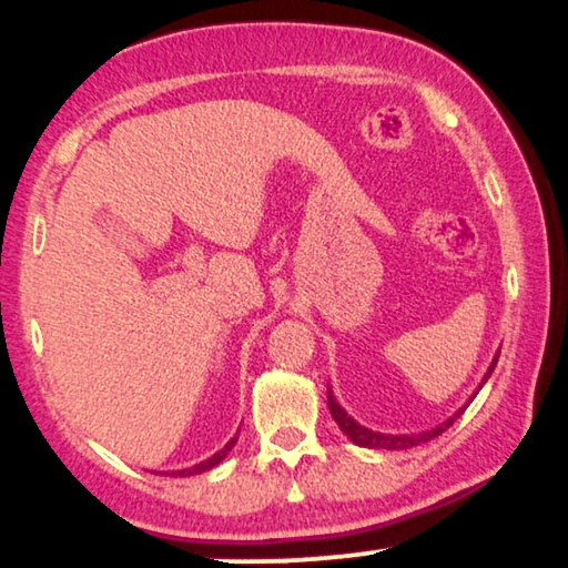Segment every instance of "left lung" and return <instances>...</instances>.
I'll return each mask as SVG.
<instances>
[{
    "label": "left lung",
    "mask_w": 568,
    "mask_h": 568,
    "mask_svg": "<svg viewBox=\"0 0 568 568\" xmlns=\"http://www.w3.org/2000/svg\"><path fill=\"white\" fill-rule=\"evenodd\" d=\"M496 362H499V354L494 356V362H491V367H488V372H486L484 383H486L488 377H491ZM484 383H480L478 387H484ZM476 395H478V390L473 393V398H476ZM473 398H470V400H473ZM465 406H468V403H465ZM465 406H463L460 410H455V414L449 416L447 422H442L439 426H434V429H426V432H418V434H383V432H372V429H367V426H362L359 422H354V418L348 416L346 410L338 406L336 395H333V390L328 387V408H331L333 418H336V424L341 426V432H344L346 437L354 442V445L369 447V449H408V447L424 445V442H429V439H434V437H439L442 432H447L449 426H453V424L457 422V418H460Z\"/></svg>",
    "instance_id": "obj_1"
}]
</instances>
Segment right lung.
Segmentation results:
<instances>
[{
  "label": "right lung",
  "instance_id": "obj_1",
  "mask_svg": "<svg viewBox=\"0 0 568 568\" xmlns=\"http://www.w3.org/2000/svg\"><path fill=\"white\" fill-rule=\"evenodd\" d=\"M235 442H237V437H232L227 445H224L220 453H214L212 457H206V460H201L199 465H191V468H183V470H173V476H196V473H206V470H212L214 465H220L224 457H227V453L232 447H235Z\"/></svg>",
  "mask_w": 568,
  "mask_h": 568
}]
</instances>
